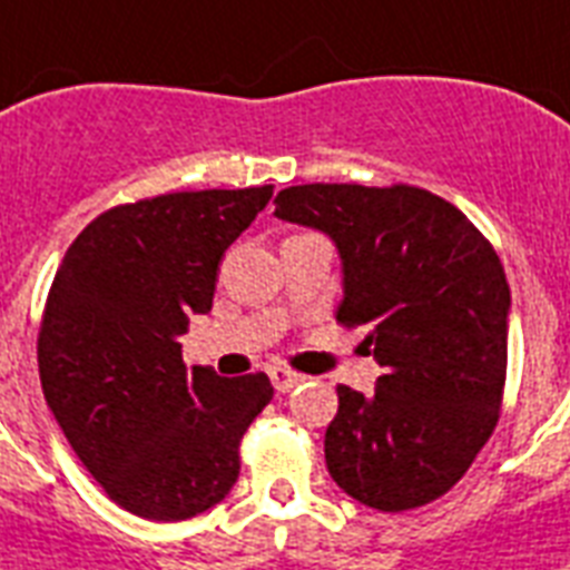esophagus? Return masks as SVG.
<instances>
[{
    "instance_id": "obj_1",
    "label": "esophagus",
    "mask_w": 570,
    "mask_h": 570,
    "mask_svg": "<svg viewBox=\"0 0 570 570\" xmlns=\"http://www.w3.org/2000/svg\"><path fill=\"white\" fill-rule=\"evenodd\" d=\"M271 381H274V387L279 390V393H288V390H294L296 384H303L305 375L294 373V370H288V366H271Z\"/></svg>"
}]
</instances>
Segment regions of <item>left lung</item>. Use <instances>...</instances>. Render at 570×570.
Returning a JSON list of instances; mask_svg holds the SVG:
<instances>
[{
    "label": "left lung",
    "instance_id": "left-lung-1",
    "mask_svg": "<svg viewBox=\"0 0 570 570\" xmlns=\"http://www.w3.org/2000/svg\"><path fill=\"white\" fill-rule=\"evenodd\" d=\"M276 218L337 247V320L364 328L384 373L373 396L337 387L326 428L332 481L402 512L445 495L487 445L507 379L510 285L458 206L416 186L308 183L276 195Z\"/></svg>",
    "mask_w": 570,
    "mask_h": 570
}]
</instances>
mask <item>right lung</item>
I'll return each instance as SVG.
<instances>
[{"label":"right lung","instance_id":"right-lung-1","mask_svg":"<svg viewBox=\"0 0 570 570\" xmlns=\"http://www.w3.org/2000/svg\"><path fill=\"white\" fill-rule=\"evenodd\" d=\"M274 197L174 191L116 206L66 250L42 312L46 402L87 472L127 512L186 521L229 495L238 443L274 399L265 373L186 366L177 337L212 312L220 258Z\"/></svg>","mask_w":570,"mask_h":570}]
</instances>
